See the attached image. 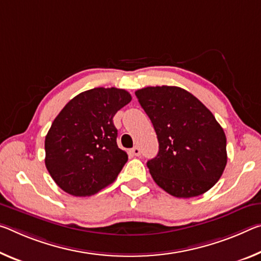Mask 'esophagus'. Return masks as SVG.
I'll return each mask as SVG.
<instances>
[{"mask_svg":"<svg viewBox=\"0 0 261 261\" xmlns=\"http://www.w3.org/2000/svg\"><path fill=\"white\" fill-rule=\"evenodd\" d=\"M131 153L136 156H139L140 153H142V152H140V148L138 146H135V147L131 148Z\"/></svg>","mask_w":261,"mask_h":261,"instance_id":"obj_1","label":"esophagus"}]
</instances>
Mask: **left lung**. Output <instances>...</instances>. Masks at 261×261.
<instances>
[{
  "mask_svg": "<svg viewBox=\"0 0 261 261\" xmlns=\"http://www.w3.org/2000/svg\"><path fill=\"white\" fill-rule=\"evenodd\" d=\"M136 96L159 142L158 154L147 161L154 182L175 197L208 192L227 160L225 134L212 111L180 87H146Z\"/></svg>",
  "mask_w": 261,
  "mask_h": 261,
  "instance_id": "left-lung-1",
  "label": "left lung"
}]
</instances>
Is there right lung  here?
<instances>
[{
	"instance_id": "1",
	"label": "right lung",
	"mask_w": 261,
	"mask_h": 261,
	"mask_svg": "<svg viewBox=\"0 0 261 261\" xmlns=\"http://www.w3.org/2000/svg\"><path fill=\"white\" fill-rule=\"evenodd\" d=\"M131 101L124 89H89L72 98L45 137V165L73 196H90L117 179L127 154L117 146L115 114Z\"/></svg>"
}]
</instances>
